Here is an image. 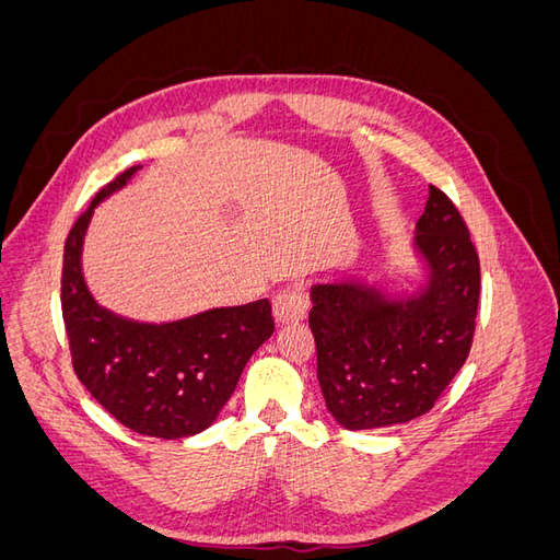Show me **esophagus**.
Masks as SVG:
<instances>
[{
    "mask_svg": "<svg viewBox=\"0 0 560 560\" xmlns=\"http://www.w3.org/2000/svg\"><path fill=\"white\" fill-rule=\"evenodd\" d=\"M273 315L278 325H296V322L306 319L308 315V296L303 287L292 284L287 290L278 292L273 299Z\"/></svg>",
    "mask_w": 560,
    "mask_h": 560,
    "instance_id": "34e87169",
    "label": "esophagus"
}]
</instances>
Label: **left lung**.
I'll return each mask as SVG.
<instances>
[{
  "label": "left lung",
  "mask_w": 560,
  "mask_h": 560,
  "mask_svg": "<svg viewBox=\"0 0 560 560\" xmlns=\"http://www.w3.org/2000/svg\"><path fill=\"white\" fill-rule=\"evenodd\" d=\"M416 247L430 266L420 296L385 299L350 280L311 292L317 381L327 409L348 430L425 416L467 362L481 266L460 210L436 186L418 219Z\"/></svg>",
  "instance_id": "obj_1"
}]
</instances>
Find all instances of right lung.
Segmentation results:
<instances>
[{
  "label": "right lung",
  "instance_id": "add662e5",
  "mask_svg": "<svg viewBox=\"0 0 560 560\" xmlns=\"http://www.w3.org/2000/svg\"><path fill=\"white\" fill-rule=\"evenodd\" d=\"M140 171L97 191L65 241L60 303L79 381L128 430L182 439L210 428L249 358L276 331L270 301L214 308L171 325H142L100 308L81 276L93 208Z\"/></svg>",
  "mask_w": 560,
  "mask_h": 560
}]
</instances>
